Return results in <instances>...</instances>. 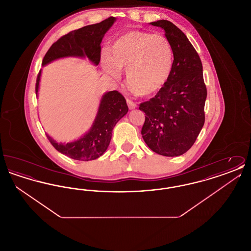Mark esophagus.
<instances>
[{"mask_svg":"<svg viewBox=\"0 0 251 251\" xmlns=\"http://www.w3.org/2000/svg\"><path fill=\"white\" fill-rule=\"evenodd\" d=\"M127 103H128V106L131 110L136 107V103L133 100H131V99H127Z\"/></svg>","mask_w":251,"mask_h":251,"instance_id":"esophagus-1","label":"esophagus"}]
</instances>
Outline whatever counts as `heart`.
<instances>
[{"instance_id":"1","label":"heart","mask_w":251,"mask_h":251,"mask_svg":"<svg viewBox=\"0 0 251 251\" xmlns=\"http://www.w3.org/2000/svg\"><path fill=\"white\" fill-rule=\"evenodd\" d=\"M173 49L160 34L133 30L118 37L101 56L104 72L115 80L127 72V84L138 95L159 91L167 83L173 68Z\"/></svg>"}]
</instances>
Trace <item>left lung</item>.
I'll return each instance as SVG.
<instances>
[{"mask_svg": "<svg viewBox=\"0 0 251 251\" xmlns=\"http://www.w3.org/2000/svg\"><path fill=\"white\" fill-rule=\"evenodd\" d=\"M151 24L165 30L174 61L167 83L154 98L139 105L146 114L141 134L156 153L179 156L194 145L204 125L207 89L202 64L191 42L175 24L166 20Z\"/></svg>", "mask_w": 251, "mask_h": 251, "instance_id": "1", "label": "left lung"}]
</instances>
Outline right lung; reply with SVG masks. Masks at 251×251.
<instances>
[{
    "mask_svg": "<svg viewBox=\"0 0 251 251\" xmlns=\"http://www.w3.org/2000/svg\"><path fill=\"white\" fill-rule=\"evenodd\" d=\"M110 17L100 24H91L61 36L46 52L42 66L53 60L68 56H86L96 66L100 61V43L102 37L115 23ZM41 71L37 74L36 94L38 92ZM129 108L126 100L119 91H109L102 96L98 114L90 131L72 143L55 142L49 134L47 138L56 151L78 161H91L102 155L111 141L112 131L117 122L123 118Z\"/></svg>",
    "mask_w": 251,
    "mask_h": 251,
    "instance_id": "add662e5",
    "label": "right lung"
}]
</instances>
